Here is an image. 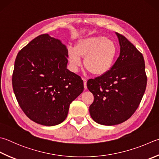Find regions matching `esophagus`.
<instances>
[{
	"mask_svg": "<svg viewBox=\"0 0 159 159\" xmlns=\"http://www.w3.org/2000/svg\"><path fill=\"white\" fill-rule=\"evenodd\" d=\"M83 81H84V89H87V86H86V83H87V80L86 79L83 78Z\"/></svg>",
	"mask_w": 159,
	"mask_h": 159,
	"instance_id": "34e87169",
	"label": "esophagus"
}]
</instances>
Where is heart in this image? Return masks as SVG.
Segmentation results:
<instances>
[{
  "label": "heart",
  "instance_id": "heart-1",
  "mask_svg": "<svg viewBox=\"0 0 159 159\" xmlns=\"http://www.w3.org/2000/svg\"><path fill=\"white\" fill-rule=\"evenodd\" d=\"M118 48L114 41L102 36H92L77 41L75 48H69L68 57L72 70L77 71L84 65L94 75H102L109 71L115 61Z\"/></svg>",
  "mask_w": 159,
  "mask_h": 159
}]
</instances>
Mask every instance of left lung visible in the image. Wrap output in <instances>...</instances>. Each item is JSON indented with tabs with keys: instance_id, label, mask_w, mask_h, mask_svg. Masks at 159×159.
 <instances>
[{
	"instance_id": "1",
	"label": "left lung",
	"mask_w": 159,
	"mask_h": 159,
	"mask_svg": "<svg viewBox=\"0 0 159 159\" xmlns=\"http://www.w3.org/2000/svg\"><path fill=\"white\" fill-rule=\"evenodd\" d=\"M116 34L120 46L118 58L107 73L87 82L94 96L90 114L103 125H118L129 118L139 107L147 86L142 53L125 36Z\"/></svg>"
}]
</instances>
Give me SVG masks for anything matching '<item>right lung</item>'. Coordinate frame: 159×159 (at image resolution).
Returning a JSON list of instances; mask_svg holds the SVG:
<instances>
[{"label":"right lung","instance_id":"1","mask_svg":"<svg viewBox=\"0 0 159 159\" xmlns=\"http://www.w3.org/2000/svg\"><path fill=\"white\" fill-rule=\"evenodd\" d=\"M67 57L65 45L48 34L34 38L16 56L15 96L24 113L38 124L61 123L70 103L84 91L81 77L66 68Z\"/></svg>","mask_w":159,"mask_h":159}]
</instances>
